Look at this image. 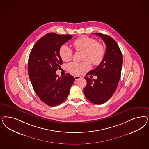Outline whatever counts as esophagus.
<instances>
[{
  "mask_svg": "<svg viewBox=\"0 0 149 149\" xmlns=\"http://www.w3.org/2000/svg\"><path fill=\"white\" fill-rule=\"evenodd\" d=\"M74 78H75V79H76V81H77V80L79 79L80 78H81V77L79 76H74Z\"/></svg>",
  "mask_w": 149,
  "mask_h": 149,
  "instance_id": "1",
  "label": "esophagus"
}]
</instances>
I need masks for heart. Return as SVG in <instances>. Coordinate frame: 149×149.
<instances>
[{"label": "heart", "instance_id": "1", "mask_svg": "<svg viewBox=\"0 0 149 149\" xmlns=\"http://www.w3.org/2000/svg\"><path fill=\"white\" fill-rule=\"evenodd\" d=\"M73 47L77 51L83 52L82 63L73 62L67 65V70L75 74H81L86 71L89 70L91 65L97 66L102 61L105 50L102 45L97 43L95 39L87 36H82L76 39L73 43ZM59 55L63 61H69L73 55V51L65 44L62 45L59 49Z\"/></svg>", "mask_w": 149, "mask_h": 149}]
</instances>
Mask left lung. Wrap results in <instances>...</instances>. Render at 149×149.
<instances>
[{
  "label": "left lung",
  "mask_w": 149,
  "mask_h": 149,
  "mask_svg": "<svg viewBox=\"0 0 149 149\" xmlns=\"http://www.w3.org/2000/svg\"><path fill=\"white\" fill-rule=\"evenodd\" d=\"M100 37L106 44L105 56L101 63L85 77L86 86L84 94L86 99L95 104H102L108 101L116 91L120 79L122 54L115 40L108 35L94 33ZM97 75L96 80L92 75Z\"/></svg>",
  "instance_id": "1"
}]
</instances>
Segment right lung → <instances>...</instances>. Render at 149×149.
Returning a JSON list of instances; mask_svg holds the SVG:
<instances>
[{
  "instance_id": "add662e5",
  "label": "right lung",
  "mask_w": 149,
  "mask_h": 149,
  "mask_svg": "<svg viewBox=\"0 0 149 149\" xmlns=\"http://www.w3.org/2000/svg\"><path fill=\"white\" fill-rule=\"evenodd\" d=\"M72 38L71 34H45L32 48L29 58L28 73L34 91L47 105L57 106L68 95L75 79L69 73L58 77L56 71L63 64L60 47Z\"/></svg>"
}]
</instances>
